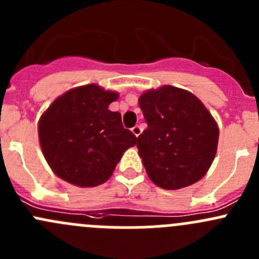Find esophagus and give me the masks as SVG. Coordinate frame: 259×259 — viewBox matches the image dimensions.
Masks as SVG:
<instances>
[{
  "instance_id": "34e87169",
  "label": "esophagus",
  "mask_w": 259,
  "mask_h": 259,
  "mask_svg": "<svg viewBox=\"0 0 259 259\" xmlns=\"http://www.w3.org/2000/svg\"><path fill=\"white\" fill-rule=\"evenodd\" d=\"M132 132H133V134L138 138L140 134H142L143 129H142V126H139V125H135V126L132 129Z\"/></svg>"
}]
</instances>
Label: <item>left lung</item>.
<instances>
[{
  "label": "left lung",
  "instance_id": "8db88e82",
  "mask_svg": "<svg viewBox=\"0 0 259 259\" xmlns=\"http://www.w3.org/2000/svg\"><path fill=\"white\" fill-rule=\"evenodd\" d=\"M139 106L148 127L137 146L151 182L176 190L202 179L213 163L219 137L202 101L189 91L164 85L145 91Z\"/></svg>",
  "mask_w": 259,
  "mask_h": 259
}]
</instances>
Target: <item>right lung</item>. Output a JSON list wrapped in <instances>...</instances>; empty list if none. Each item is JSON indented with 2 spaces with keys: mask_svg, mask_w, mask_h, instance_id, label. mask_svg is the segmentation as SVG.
I'll list each match as a JSON object with an SVG mask.
<instances>
[{
  "mask_svg": "<svg viewBox=\"0 0 259 259\" xmlns=\"http://www.w3.org/2000/svg\"><path fill=\"white\" fill-rule=\"evenodd\" d=\"M117 98L115 91L89 83L62 94L41 115V150L59 178L82 188L103 184L124 151L137 144L120 113L109 110Z\"/></svg>",
  "mask_w": 259,
  "mask_h": 259,
  "instance_id": "1",
  "label": "right lung"
}]
</instances>
